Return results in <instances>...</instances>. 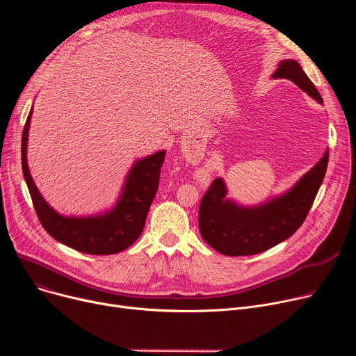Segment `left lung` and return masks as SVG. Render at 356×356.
Instances as JSON below:
<instances>
[{
  "label": "left lung",
  "mask_w": 356,
  "mask_h": 356,
  "mask_svg": "<svg viewBox=\"0 0 356 356\" xmlns=\"http://www.w3.org/2000/svg\"><path fill=\"white\" fill-rule=\"evenodd\" d=\"M273 78H284L323 102L313 82L296 60L280 62ZM329 152L307 172L294 188L258 208H239L225 200L222 179H215L204 192L199 207V231L208 244L223 255H254L267 251L290 238L305 222L323 181Z\"/></svg>",
  "instance_id": "left-lung-1"
}]
</instances>
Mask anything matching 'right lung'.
Here are the masks:
<instances>
[{
    "instance_id": "right-lung-1",
    "label": "right lung",
    "mask_w": 356,
    "mask_h": 356,
    "mask_svg": "<svg viewBox=\"0 0 356 356\" xmlns=\"http://www.w3.org/2000/svg\"><path fill=\"white\" fill-rule=\"evenodd\" d=\"M31 111L23 129L22 165L42 227L56 241L85 254L109 255L134 244L144 229L148 209L157 193L165 152H159L134 164L118 204L109 213L97 218H65L46 203L29 172L26 149Z\"/></svg>"
}]
</instances>
